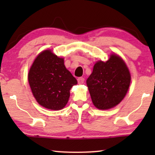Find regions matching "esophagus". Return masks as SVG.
Returning a JSON list of instances; mask_svg holds the SVG:
<instances>
[{
    "label": "esophagus",
    "mask_w": 155,
    "mask_h": 155,
    "mask_svg": "<svg viewBox=\"0 0 155 155\" xmlns=\"http://www.w3.org/2000/svg\"><path fill=\"white\" fill-rule=\"evenodd\" d=\"M84 81V79L83 77L78 78V83H79V84H83Z\"/></svg>",
    "instance_id": "esophagus-1"
}]
</instances>
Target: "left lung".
I'll list each match as a JSON object with an SVG mask.
<instances>
[{
    "label": "left lung",
    "mask_w": 155,
    "mask_h": 155,
    "mask_svg": "<svg viewBox=\"0 0 155 155\" xmlns=\"http://www.w3.org/2000/svg\"><path fill=\"white\" fill-rule=\"evenodd\" d=\"M130 80L128 68L118 55L111 54L106 62L97 61L87 79L94 106L101 110L116 106L127 94Z\"/></svg>",
    "instance_id": "1"
}]
</instances>
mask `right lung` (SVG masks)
I'll use <instances>...</instances> for the list:
<instances>
[{
  "mask_svg": "<svg viewBox=\"0 0 155 155\" xmlns=\"http://www.w3.org/2000/svg\"><path fill=\"white\" fill-rule=\"evenodd\" d=\"M33 95L41 106L60 110L67 104L70 90L77 80L64 65V59L51 50L41 51L36 57L28 73Z\"/></svg>",
  "mask_w": 155,
  "mask_h": 155,
  "instance_id": "right-lung-1",
  "label": "right lung"
}]
</instances>
